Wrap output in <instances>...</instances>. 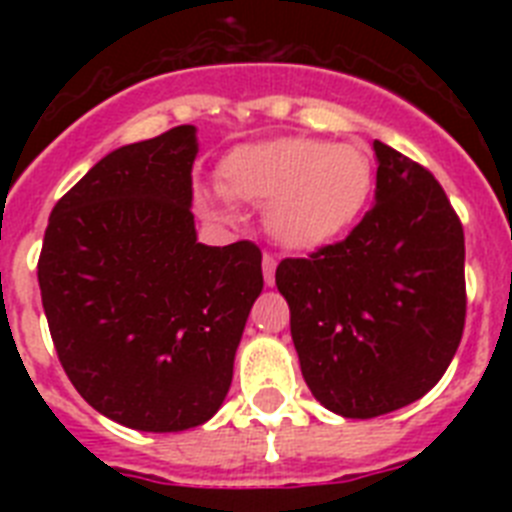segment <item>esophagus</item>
Masks as SVG:
<instances>
[{
    "label": "esophagus",
    "mask_w": 512,
    "mask_h": 512,
    "mask_svg": "<svg viewBox=\"0 0 512 512\" xmlns=\"http://www.w3.org/2000/svg\"><path fill=\"white\" fill-rule=\"evenodd\" d=\"M261 266H264V282L266 287H274V274H277V259L264 253V259H261Z\"/></svg>",
    "instance_id": "1"
}]
</instances>
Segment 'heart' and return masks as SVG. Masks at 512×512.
I'll use <instances>...</instances> for the list:
<instances>
[{
  "instance_id": "b5f03b06",
  "label": "heart",
  "mask_w": 512,
  "mask_h": 512,
  "mask_svg": "<svg viewBox=\"0 0 512 512\" xmlns=\"http://www.w3.org/2000/svg\"><path fill=\"white\" fill-rule=\"evenodd\" d=\"M220 192L264 207V228L292 253L323 251L359 223L374 192V158L356 143L279 135L230 151L220 164ZM223 194L202 192L197 205L212 223H235Z\"/></svg>"
}]
</instances>
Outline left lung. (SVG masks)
<instances>
[{
	"mask_svg": "<svg viewBox=\"0 0 512 512\" xmlns=\"http://www.w3.org/2000/svg\"><path fill=\"white\" fill-rule=\"evenodd\" d=\"M374 207L346 241L284 259L300 369L343 418H377L420 400L464 333V230L428 169L374 140Z\"/></svg>",
	"mask_w": 512,
	"mask_h": 512,
	"instance_id": "left-lung-1",
	"label": "left lung"
}]
</instances>
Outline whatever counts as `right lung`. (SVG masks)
I'll return each instance as SVG.
<instances>
[{"label":"right lung","instance_id":"right-lung-1","mask_svg":"<svg viewBox=\"0 0 512 512\" xmlns=\"http://www.w3.org/2000/svg\"><path fill=\"white\" fill-rule=\"evenodd\" d=\"M197 128L107 153L53 207L38 261L63 372L104 418L146 433L220 410L264 289L251 241L197 243Z\"/></svg>","mask_w":512,"mask_h":512}]
</instances>
